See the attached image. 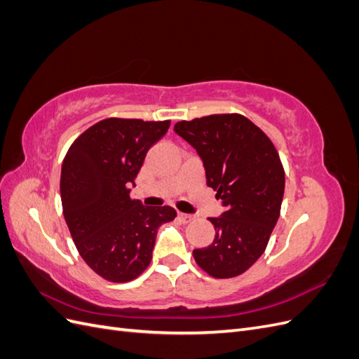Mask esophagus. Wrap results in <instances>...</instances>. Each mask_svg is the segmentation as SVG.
<instances>
[{
  "mask_svg": "<svg viewBox=\"0 0 359 359\" xmlns=\"http://www.w3.org/2000/svg\"><path fill=\"white\" fill-rule=\"evenodd\" d=\"M178 217H180V220L184 222V223H189V222L193 220V215L191 214H186V212H180Z\"/></svg>",
  "mask_w": 359,
  "mask_h": 359,
  "instance_id": "obj_1",
  "label": "esophagus"
}]
</instances>
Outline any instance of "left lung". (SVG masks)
Wrapping results in <instances>:
<instances>
[{
	"label": "left lung",
	"mask_w": 359,
	"mask_h": 359,
	"mask_svg": "<svg viewBox=\"0 0 359 359\" xmlns=\"http://www.w3.org/2000/svg\"><path fill=\"white\" fill-rule=\"evenodd\" d=\"M175 133L196 149L206 184L224 212L211 217V245L193 250L196 264L214 278H232L265 252L285 194V170L269 137L240 114L180 121Z\"/></svg>",
	"instance_id": "left-lung-1"
}]
</instances>
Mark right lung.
<instances>
[{
	"label": "right lung",
	"instance_id": "right-lung-1",
	"mask_svg": "<svg viewBox=\"0 0 359 359\" xmlns=\"http://www.w3.org/2000/svg\"><path fill=\"white\" fill-rule=\"evenodd\" d=\"M169 126L107 118L85 130L64 157V219L86 265L114 283L144 273L153 259L157 229L177 217L172 206H145L130 198L148 149Z\"/></svg>",
	"mask_w": 359,
	"mask_h": 359
}]
</instances>
